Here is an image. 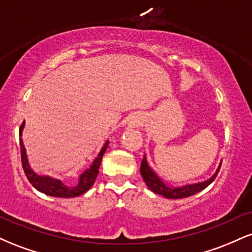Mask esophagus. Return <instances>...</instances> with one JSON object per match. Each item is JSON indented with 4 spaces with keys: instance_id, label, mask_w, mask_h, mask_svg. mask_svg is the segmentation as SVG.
Returning a JSON list of instances; mask_svg holds the SVG:
<instances>
[{
    "instance_id": "34e87169",
    "label": "esophagus",
    "mask_w": 252,
    "mask_h": 252,
    "mask_svg": "<svg viewBox=\"0 0 252 252\" xmlns=\"http://www.w3.org/2000/svg\"><path fill=\"white\" fill-rule=\"evenodd\" d=\"M137 123H138V118L136 117H132L131 121H130V124H131V126H136Z\"/></svg>"
}]
</instances>
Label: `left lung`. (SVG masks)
<instances>
[{
  "instance_id": "8db88e82",
  "label": "left lung",
  "mask_w": 252,
  "mask_h": 252,
  "mask_svg": "<svg viewBox=\"0 0 252 252\" xmlns=\"http://www.w3.org/2000/svg\"><path fill=\"white\" fill-rule=\"evenodd\" d=\"M220 164L219 163L218 168H217L216 173L211 178L207 179V180L196 182V184H189L184 185V186H172L168 182H166L162 178H160L154 169L150 167V164L147 160V156L144 154L143 160L141 162V168L140 173L142 175L144 182L148 186V189L152 190V192L156 193V194H160L164 196L167 199H182L187 198V196H190L195 193H199L200 190L205 189L207 186L216 179L217 174H218L219 169H220Z\"/></svg>"
}]
</instances>
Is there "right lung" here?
<instances>
[{
	"mask_svg": "<svg viewBox=\"0 0 252 252\" xmlns=\"http://www.w3.org/2000/svg\"><path fill=\"white\" fill-rule=\"evenodd\" d=\"M25 129V122L22 123L21 128H20V149H21V160H22V167H24L25 174L27 179L33 185L34 189H36L39 192L45 193V194L50 196H56V198H74L83 193L88 192L94 185V180H96L98 173H99L100 162L104 153L106 152V148L109 146V140L105 141L103 144L102 149L98 153L97 158H94V162L90 164L89 168H86L82 174L78 178V181L73 186H67L65 182H63L60 179L52 178L50 175H39L31 168L30 162H28L27 153H26V148L24 146V141H22V132Z\"/></svg>",
	"mask_w": 252,
	"mask_h": 252,
	"instance_id": "add662e5",
	"label": "right lung"
}]
</instances>
